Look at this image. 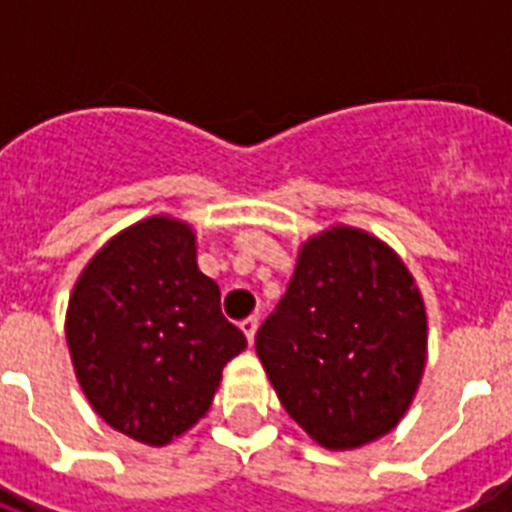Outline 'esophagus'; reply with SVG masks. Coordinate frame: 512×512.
<instances>
[{"instance_id": "obj_1", "label": "esophagus", "mask_w": 512, "mask_h": 512, "mask_svg": "<svg viewBox=\"0 0 512 512\" xmlns=\"http://www.w3.org/2000/svg\"><path fill=\"white\" fill-rule=\"evenodd\" d=\"M257 327H260V321H257L255 316H249V319H244V321H241V332H244V337H247V342H249V345H252V342H255Z\"/></svg>"}]
</instances>
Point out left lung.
I'll return each instance as SVG.
<instances>
[{
	"instance_id": "8db88e82",
	"label": "left lung",
	"mask_w": 512,
	"mask_h": 512,
	"mask_svg": "<svg viewBox=\"0 0 512 512\" xmlns=\"http://www.w3.org/2000/svg\"><path fill=\"white\" fill-rule=\"evenodd\" d=\"M255 350L281 406L316 444L356 449L412 406L428 361V313L385 241L332 225L300 247Z\"/></svg>"
}]
</instances>
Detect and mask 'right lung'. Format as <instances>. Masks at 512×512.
<instances>
[{"label": "right lung", "instance_id": "right-lung-1", "mask_svg": "<svg viewBox=\"0 0 512 512\" xmlns=\"http://www.w3.org/2000/svg\"><path fill=\"white\" fill-rule=\"evenodd\" d=\"M76 380L98 417L164 446L209 412L223 366L247 348L196 263L185 220L154 215L108 239L68 297Z\"/></svg>", "mask_w": 512, "mask_h": 512}]
</instances>
